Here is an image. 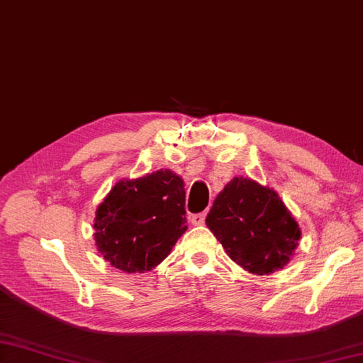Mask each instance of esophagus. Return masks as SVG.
<instances>
[{"label": "esophagus", "mask_w": 363, "mask_h": 363, "mask_svg": "<svg viewBox=\"0 0 363 363\" xmlns=\"http://www.w3.org/2000/svg\"><path fill=\"white\" fill-rule=\"evenodd\" d=\"M190 221H191V225H195V226H203L204 221H206V213H195V215H191Z\"/></svg>", "instance_id": "1"}]
</instances>
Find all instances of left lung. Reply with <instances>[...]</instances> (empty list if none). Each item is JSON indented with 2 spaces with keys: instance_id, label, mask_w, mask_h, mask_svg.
Instances as JSON below:
<instances>
[{
  "instance_id": "left-lung-1",
  "label": "left lung",
  "mask_w": 363,
  "mask_h": 363,
  "mask_svg": "<svg viewBox=\"0 0 363 363\" xmlns=\"http://www.w3.org/2000/svg\"><path fill=\"white\" fill-rule=\"evenodd\" d=\"M206 225L235 264L269 274L289 264L301 230L274 190L234 177L213 201Z\"/></svg>"
}]
</instances>
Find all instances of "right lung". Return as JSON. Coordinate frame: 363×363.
Wrapping results in <instances>:
<instances>
[{
    "mask_svg": "<svg viewBox=\"0 0 363 363\" xmlns=\"http://www.w3.org/2000/svg\"><path fill=\"white\" fill-rule=\"evenodd\" d=\"M98 251L126 273L150 272L187 230L184 182L169 169L120 181L96 209Z\"/></svg>",
    "mask_w": 363,
    "mask_h": 363,
    "instance_id": "right-lung-1",
    "label": "right lung"
}]
</instances>
